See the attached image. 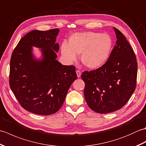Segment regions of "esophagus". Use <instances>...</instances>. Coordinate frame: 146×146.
I'll use <instances>...</instances> for the list:
<instances>
[{
	"mask_svg": "<svg viewBox=\"0 0 146 146\" xmlns=\"http://www.w3.org/2000/svg\"><path fill=\"white\" fill-rule=\"evenodd\" d=\"M81 74H82L81 71H80V70H76V75H77V77H78V78H80V76H81Z\"/></svg>",
	"mask_w": 146,
	"mask_h": 146,
	"instance_id": "34e87169",
	"label": "esophagus"
}]
</instances>
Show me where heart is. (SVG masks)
<instances>
[{
  "label": "heart",
  "instance_id": "obj_1",
  "mask_svg": "<svg viewBox=\"0 0 146 146\" xmlns=\"http://www.w3.org/2000/svg\"><path fill=\"white\" fill-rule=\"evenodd\" d=\"M112 39L107 34L95 32L78 33L70 37L69 44L61 45L62 55L68 61H75L81 54L82 63L89 69L102 66L108 60L112 48Z\"/></svg>",
  "mask_w": 146,
  "mask_h": 146
}]
</instances>
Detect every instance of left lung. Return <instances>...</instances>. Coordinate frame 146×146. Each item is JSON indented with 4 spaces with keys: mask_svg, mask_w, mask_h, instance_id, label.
<instances>
[{
    "mask_svg": "<svg viewBox=\"0 0 146 146\" xmlns=\"http://www.w3.org/2000/svg\"><path fill=\"white\" fill-rule=\"evenodd\" d=\"M116 44L108 60L97 69L85 71L84 96L92 110L108 113L127 104L136 87L137 62L134 50L124 35L113 27Z\"/></svg>",
    "mask_w": 146,
    "mask_h": 146,
    "instance_id": "left-lung-1",
    "label": "left lung"
}]
</instances>
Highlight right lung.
I'll return each mask as SVG.
<instances>
[{"instance_id":"1","label":"right lung","mask_w":146,"mask_h":146,"mask_svg":"<svg viewBox=\"0 0 146 146\" xmlns=\"http://www.w3.org/2000/svg\"><path fill=\"white\" fill-rule=\"evenodd\" d=\"M58 29L32 31L21 38L10 61L9 85L19 103L33 113L48 115L60 109L71 85L77 78L75 66L56 58ZM41 48L43 58L36 60L32 46Z\"/></svg>"}]
</instances>
